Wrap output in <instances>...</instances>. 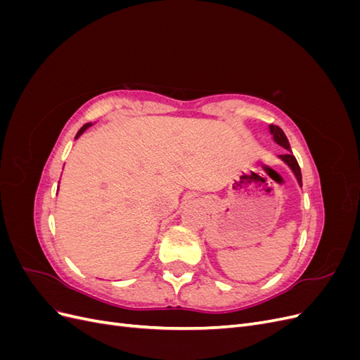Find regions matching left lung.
Instances as JSON below:
<instances>
[{
    "mask_svg": "<svg viewBox=\"0 0 360 360\" xmlns=\"http://www.w3.org/2000/svg\"><path fill=\"white\" fill-rule=\"evenodd\" d=\"M269 130H270V135L274 136L275 143H276L278 146L284 147L285 150L290 151L288 155H281L279 159H281L282 162L287 163V165L290 167V169L292 171L294 176H296L297 183L302 186V172H300V167H299V163H297L296 158L292 156V151H291V148H290V143H288V139H287V136H285V134H284V130H282L279 126H275V124H270V126H269Z\"/></svg>",
    "mask_w": 360,
    "mask_h": 360,
    "instance_id": "8db88e82",
    "label": "left lung"
}]
</instances>
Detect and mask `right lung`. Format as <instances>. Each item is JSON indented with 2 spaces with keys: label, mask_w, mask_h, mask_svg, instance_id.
I'll return each instance as SVG.
<instances>
[{
  "label": "right lung",
  "mask_w": 360,
  "mask_h": 360,
  "mask_svg": "<svg viewBox=\"0 0 360 360\" xmlns=\"http://www.w3.org/2000/svg\"><path fill=\"white\" fill-rule=\"evenodd\" d=\"M90 126H91V123H86V124H84V126H82V127L79 129V132H78V134H76L75 139H78V138H79V136H81V135H82V134L85 132V130H86V129H89Z\"/></svg>",
  "instance_id": "1"
}]
</instances>
